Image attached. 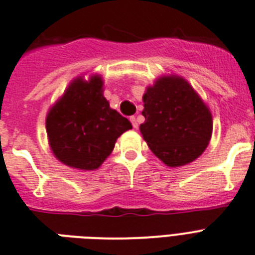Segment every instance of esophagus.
Wrapping results in <instances>:
<instances>
[{
	"label": "esophagus",
	"instance_id": "obj_1",
	"mask_svg": "<svg viewBox=\"0 0 255 255\" xmlns=\"http://www.w3.org/2000/svg\"><path fill=\"white\" fill-rule=\"evenodd\" d=\"M130 121H131V124H132V128H134V129H136V128H138V121H136V117L131 116L130 117Z\"/></svg>",
	"mask_w": 255,
	"mask_h": 255
}]
</instances>
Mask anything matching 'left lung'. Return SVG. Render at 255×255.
Returning a JSON list of instances; mask_svg holds the SVG:
<instances>
[{"label": "left lung", "mask_w": 255, "mask_h": 255, "mask_svg": "<svg viewBox=\"0 0 255 255\" xmlns=\"http://www.w3.org/2000/svg\"><path fill=\"white\" fill-rule=\"evenodd\" d=\"M143 102L140 132L164 164L184 166L206 150L213 130L212 114L188 80L159 76L145 89Z\"/></svg>", "instance_id": "obj_1"}]
</instances>
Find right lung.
<instances>
[{"label": "right lung", "instance_id": "add662e5", "mask_svg": "<svg viewBox=\"0 0 255 255\" xmlns=\"http://www.w3.org/2000/svg\"><path fill=\"white\" fill-rule=\"evenodd\" d=\"M132 129L103 96L101 75L78 76L49 108L46 130L49 148L69 167L93 171L115 148L117 138Z\"/></svg>", "mask_w": 255, "mask_h": 255}]
</instances>
